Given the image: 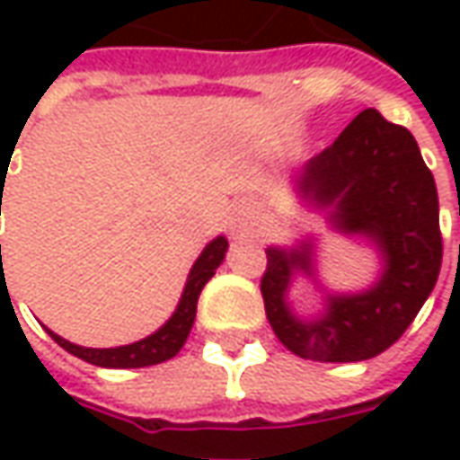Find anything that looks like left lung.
Wrapping results in <instances>:
<instances>
[{
	"instance_id": "obj_1",
	"label": "left lung",
	"mask_w": 460,
	"mask_h": 460,
	"mask_svg": "<svg viewBox=\"0 0 460 460\" xmlns=\"http://www.w3.org/2000/svg\"><path fill=\"white\" fill-rule=\"evenodd\" d=\"M305 197L332 204V220L345 233H366L386 258L381 281L366 294L330 299L325 317L296 320L284 292L296 269L309 271L302 251H266L261 294L276 338L307 361L350 363L384 353L412 325L433 292L443 235L438 220V189L417 140L402 125L363 110L332 146L317 153L299 173Z\"/></svg>"
}]
</instances>
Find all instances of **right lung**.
Masks as SVG:
<instances>
[{"instance_id":"1","label":"right lung","mask_w":460,"mask_h":460,"mask_svg":"<svg viewBox=\"0 0 460 460\" xmlns=\"http://www.w3.org/2000/svg\"><path fill=\"white\" fill-rule=\"evenodd\" d=\"M4 191V186H2ZM0 207H2V194H0ZM227 251V240L215 238L207 248L202 251V256L197 258L189 281H186V289L181 294V302L173 312V317L168 320L166 325L161 327L158 332L148 335L146 341H137L133 345H122V348H81V345L68 343L63 341L61 335L50 332V338L56 343L66 348L68 353L79 356L84 361L94 363V366H104V368H140V366H155V363H164L168 358H173L181 345L189 338V330L194 325V317H197V299L202 294L204 284L215 276L217 266L225 258ZM0 261H2V245H0Z\"/></svg>"}]
</instances>
